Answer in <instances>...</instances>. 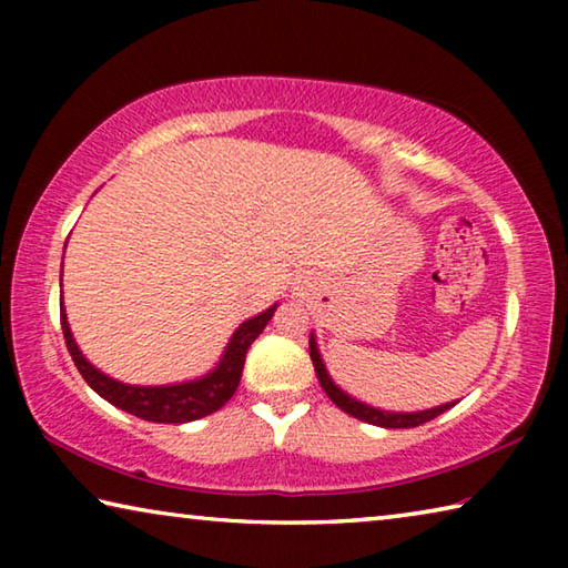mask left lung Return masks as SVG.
I'll use <instances>...</instances> for the list:
<instances>
[{"mask_svg":"<svg viewBox=\"0 0 568 568\" xmlns=\"http://www.w3.org/2000/svg\"><path fill=\"white\" fill-rule=\"evenodd\" d=\"M311 361L315 365V376H318L323 390L328 393V398L335 403V406L348 413V416H353V418L365 420V423H373V426H381V428H416V426H420V423L434 420L444 410L456 406V400H454V403H444V406H438V408H428V410H418V413H390V410L371 408V406H365V403H361V400L345 396V393L331 381L328 371H325V365L321 361L318 345H315L313 335H311Z\"/></svg>","mask_w":568,"mask_h":568,"instance_id":"left-lung-1","label":"left lung"}]
</instances>
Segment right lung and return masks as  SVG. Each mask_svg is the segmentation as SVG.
I'll list each match as a JSON object with an SVG mask.
<instances>
[{"instance_id": "right-lung-1", "label": "right lung", "mask_w": 568, "mask_h": 568, "mask_svg": "<svg viewBox=\"0 0 568 568\" xmlns=\"http://www.w3.org/2000/svg\"><path fill=\"white\" fill-rule=\"evenodd\" d=\"M273 313H275V305L240 325L227 343L223 361H220L217 368L213 373H207L205 378L178 383V386L148 388V386H124V383L108 378L104 373L94 368V365H90L88 358L80 353V348H77V343L70 333V323H67V315H64V305L60 301V318H62L67 351H70L77 371L82 373V378L88 381V386L94 393H100L104 400H110L112 406H118L122 410L132 413V416H138L142 420H152V423H190L223 408L237 390L247 348L253 345L257 335L265 331V325L273 318Z\"/></svg>"}]
</instances>
